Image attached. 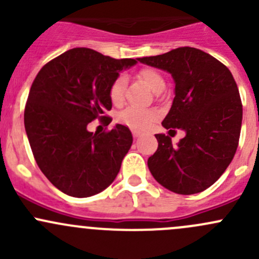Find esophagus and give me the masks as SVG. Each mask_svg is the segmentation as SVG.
<instances>
[{
  "instance_id": "esophagus-1",
  "label": "esophagus",
  "mask_w": 259,
  "mask_h": 259,
  "mask_svg": "<svg viewBox=\"0 0 259 259\" xmlns=\"http://www.w3.org/2000/svg\"><path fill=\"white\" fill-rule=\"evenodd\" d=\"M133 137H134L135 139H138V138L142 137V133H140V132H137V130H135V132H133Z\"/></svg>"
}]
</instances>
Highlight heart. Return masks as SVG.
Here are the masks:
<instances>
[{"instance_id": "heart-1", "label": "heart", "mask_w": 259, "mask_h": 259, "mask_svg": "<svg viewBox=\"0 0 259 259\" xmlns=\"http://www.w3.org/2000/svg\"><path fill=\"white\" fill-rule=\"evenodd\" d=\"M138 79L148 86L154 93H158L159 90H163L165 86V81L159 71L151 67H143L138 72ZM125 89H126V79L125 76L120 75L113 81L110 89H109V96L114 105L122 104L125 98ZM158 115L151 109H140V108H127L119 115V121L126 126L133 129L144 130L151 126L156 120Z\"/></svg>"}]
</instances>
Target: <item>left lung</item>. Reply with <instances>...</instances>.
I'll use <instances>...</instances> for the list:
<instances>
[{"mask_svg": "<svg viewBox=\"0 0 259 259\" xmlns=\"http://www.w3.org/2000/svg\"><path fill=\"white\" fill-rule=\"evenodd\" d=\"M138 61L171 75L176 96L161 124L169 132H185L177 145L168 135H155L159 145L148 159L149 170L174 193L203 192L226 171L238 146L243 109L233 75L221 61L194 48Z\"/></svg>", "mask_w": 259, "mask_h": 259, "instance_id": "8db88e82", "label": "left lung"}]
</instances>
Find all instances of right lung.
I'll return each instance as SVG.
<instances>
[{
	"label": "right lung",
	"instance_id": "add662e5",
	"mask_svg": "<svg viewBox=\"0 0 259 259\" xmlns=\"http://www.w3.org/2000/svg\"><path fill=\"white\" fill-rule=\"evenodd\" d=\"M138 60L71 49L48 62L30 89L25 129L38 168L65 194L86 198L109 187L133 144L129 127L93 134L88 124L110 110L113 81Z\"/></svg>",
	"mask_w": 259,
	"mask_h": 259
}]
</instances>
